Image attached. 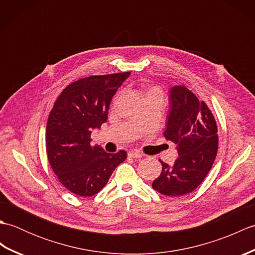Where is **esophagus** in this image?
Segmentation results:
<instances>
[{
  "mask_svg": "<svg viewBox=\"0 0 255 255\" xmlns=\"http://www.w3.org/2000/svg\"><path fill=\"white\" fill-rule=\"evenodd\" d=\"M128 155L130 156V158H133V159H139V158H141L142 156V154L140 153V152H138V151H130V152L128 153Z\"/></svg>",
  "mask_w": 255,
  "mask_h": 255,
  "instance_id": "1",
  "label": "esophagus"
}]
</instances>
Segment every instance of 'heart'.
<instances>
[{
	"label": "heart",
	"mask_w": 255,
	"mask_h": 255,
	"mask_svg": "<svg viewBox=\"0 0 255 255\" xmlns=\"http://www.w3.org/2000/svg\"><path fill=\"white\" fill-rule=\"evenodd\" d=\"M143 95H144V99H148V97L151 96H159V97H163L162 95V91L158 86H154V85H147L143 90ZM119 96L121 94H117L115 96V99H114V103H116L119 99Z\"/></svg>",
	"instance_id": "heart-1"
}]
</instances>
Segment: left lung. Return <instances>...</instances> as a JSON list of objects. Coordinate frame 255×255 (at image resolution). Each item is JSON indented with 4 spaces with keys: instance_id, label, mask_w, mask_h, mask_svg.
Masks as SVG:
<instances>
[{
    "instance_id": "1",
    "label": "left lung",
    "mask_w": 255,
    "mask_h": 255,
    "mask_svg": "<svg viewBox=\"0 0 255 255\" xmlns=\"http://www.w3.org/2000/svg\"><path fill=\"white\" fill-rule=\"evenodd\" d=\"M171 111L164 137L177 144L174 164L161 162L162 172L152 187L166 196H182L196 189L208 174L218 151V128L213 113L183 85L170 91Z\"/></svg>"
}]
</instances>
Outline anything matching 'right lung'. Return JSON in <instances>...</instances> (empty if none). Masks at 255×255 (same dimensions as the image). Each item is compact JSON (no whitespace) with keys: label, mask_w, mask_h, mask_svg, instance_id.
Listing matches in <instances>:
<instances>
[{"label":"right lung","mask_w":255,"mask_h":255,"mask_svg":"<svg viewBox=\"0 0 255 255\" xmlns=\"http://www.w3.org/2000/svg\"><path fill=\"white\" fill-rule=\"evenodd\" d=\"M130 72L92 75L69 84L53 104L46 128V150L59 182L75 195L93 196L104 187L127 152L92 147L91 133L106 123L116 91Z\"/></svg>","instance_id":"1"}]
</instances>
